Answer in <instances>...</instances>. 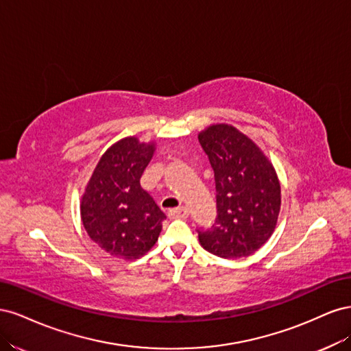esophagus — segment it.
<instances>
[{"mask_svg": "<svg viewBox=\"0 0 351 351\" xmlns=\"http://www.w3.org/2000/svg\"><path fill=\"white\" fill-rule=\"evenodd\" d=\"M168 217L171 218H178V219H186L189 217V209L184 206H180L176 209H171L168 212Z\"/></svg>", "mask_w": 351, "mask_h": 351, "instance_id": "obj_1", "label": "esophagus"}]
</instances>
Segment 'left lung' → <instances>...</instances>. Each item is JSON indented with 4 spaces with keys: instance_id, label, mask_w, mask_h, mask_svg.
Masks as SVG:
<instances>
[{
    "instance_id": "1",
    "label": "left lung",
    "mask_w": 351,
    "mask_h": 351,
    "mask_svg": "<svg viewBox=\"0 0 351 351\" xmlns=\"http://www.w3.org/2000/svg\"><path fill=\"white\" fill-rule=\"evenodd\" d=\"M215 177L217 217L199 228L202 247L215 256L237 259L256 252L274 232L281 206L275 169L247 136L227 124L199 134Z\"/></svg>"
}]
</instances>
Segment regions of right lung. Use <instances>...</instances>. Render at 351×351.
<instances>
[{
    "label": "right lung",
    "instance_id": "obj_1",
    "mask_svg": "<svg viewBox=\"0 0 351 351\" xmlns=\"http://www.w3.org/2000/svg\"><path fill=\"white\" fill-rule=\"evenodd\" d=\"M154 145L125 137L105 152L82 199V221L89 237L111 256L132 261L149 252L167 218L141 177Z\"/></svg>",
    "mask_w": 351,
    "mask_h": 351
}]
</instances>
